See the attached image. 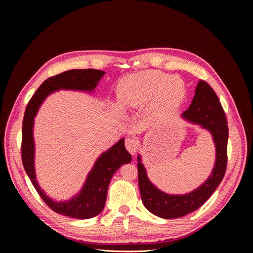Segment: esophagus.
<instances>
[{
	"instance_id": "esophagus-1",
	"label": "esophagus",
	"mask_w": 253,
	"mask_h": 253,
	"mask_svg": "<svg viewBox=\"0 0 253 253\" xmlns=\"http://www.w3.org/2000/svg\"><path fill=\"white\" fill-rule=\"evenodd\" d=\"M126 148L132 155H135L139 149V142L135 138H127L126 139Z\"/></svg>"
}]
</instances>
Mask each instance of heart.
<instances>
[{"label":"heart","instance_id":"1","mask_svg":"<svg viewBox=\"0 0 253 253\" xmlns=\"http://www.w3.org/2000/svg\"><path fill=\"white\" fill-rule=\"evenodd\" d=\"M121 102L129 108L153 102V113L164 117L178 109L186 97V85L177 76L148 70L128 75L119 83Z\"/></svg>","mask_w":253,"mask_h":253}]
</instances>
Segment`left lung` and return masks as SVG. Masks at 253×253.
Returning a JSON list of instances; mask_svg holds the SVG:
<instances>
[{
	"instance_id": "obj_1",
	"label": "left lung",
	"mask_w": 253,
	"mask_h": 253,
	"mask_svg": "<svg viewBox=\"0 0 253 253\" xmlns=\"http://www.w3.org/2000/svg\"><path fill=\"white\" fill-rule=\"evenodd\" d=\"M181 117L211 133L215 144L216 158L212 173L202 186L187 194L173 195L163 192L153 185L141 164V157L137 156L142 203L154 215L168 219L185 216L202 207L223 180L227 168V119L215 91L208 83L203 80L197 83L192 103Z\"/></svg>"
}]
</instances>
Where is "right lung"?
<instances>
[{
    "label": "right lung",
    "mask_w": 253,
    "mask_h": 253,
    "mask_svg": "<svg viewBox=\"0 0 253 253\" xmlns=\"http://www.w3.org/2000/svg\"><path fill=\"white\" fill-rule=\"evenodd\" d=\"M104 74L102 71L91 68L71 70L46 79L29 100L22 125V163L37 192L51 210L78 219L91 218L103 210L113 175L122 165L132 160L131 154L125 147V138H121L96 160L82 190L77 195L67 202H55L46 196L36 180L34 119L41 103L49 94L59 89L93 91Z\"/></svg>",
    "instance_id": "1"
}]
</instances>
